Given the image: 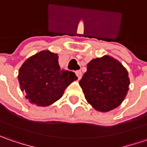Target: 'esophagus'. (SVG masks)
Masks as SVG:
<instances>
[{
  "label": "esophagus",
  "instance_id": "1",
  "mask_svg": "<svg viewBox=\"0 0 147 147\" xmlns=\"http://www.w3.org/2000/svg\"><path fill=\"white\" fill-rule=\"evenodd\" d=\"M76 75L78 77V80L81 79V78H82V72H81V70L76 71Z\"/></svg>",
  "mask_w": 147,
  "mask_h": 147
}]
</instances>
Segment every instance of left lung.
Wrapping results in <instances>:
<instances>
[{"mask_svg":"<svg viewBox=\"0 0 147 147\" xmlns=\"http://www.w3.org/2000/svg\"><path fill=\"white\" fill-rule=\"evenodd\" d=\"M129 84L127 69L110 55L92 59L79 81L87 101L100 112H108L120 105Z\"/></svg>","mask_w":147,"mask_h":147,"instance_id":"left-lung-1","label":"left lung"}]
</instances>
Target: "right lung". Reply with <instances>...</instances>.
<instances>
[{
  "label": "right lung",
  "instance_id": "add662e5",
  "mask_svg": "<svg viewBox=\"0 0 147 147\" xmlns=\"http://www.w3.org/2000/svg\"><path fill=\"white\" fill-rule=\"evenodd\" d=\"M59 56L42 51L25 60L19 70L20 89L37 106H48L61 98L67 87L78 79L74 72L60 69Z\"/></svg>",
  "mask_w": 147,
  "mask_h": 147
}]
</instances>
